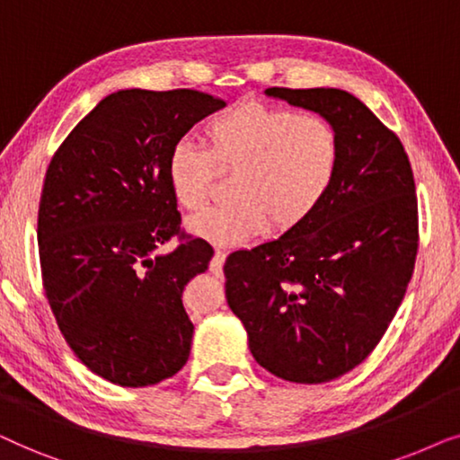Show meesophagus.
<instances>
[{
    "label": "esophagus",
    "instance_id": "obj_1",
    "mask_svg": "<svg viewBox=\"0 0 460 460\" xmlns=\"http://www.w3.org/2000/svg\"><path fill=\"white\" fill-rule=\"evenodd\" d=\"M225 256H226L225 250H217V252H214V259H212V262H210V271H212V273L220 275V271H223Z\"/></svg>",
    "mask_w": 460,
    "mask_h": 460
}]
</instances>
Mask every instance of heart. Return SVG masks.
I'll list each match as a JSON object with an SVG mask.
<instances>
[{
	"label": "heart",
	"instance_id": "heart-1",
	"mask_svg": "<svg viewBox=\"0 0 460 460\" xmlns=\"http://www.w3.org/2000/svg\"><path fill=\"white\" fill-rule=\"evenodd\" d=\"M206 149L172 145L166 179L176 204L199 210L218 174L234 172L231 201L195 214L189 231L220 246L252 240L262 229L288 234L326 198L339 172V134L328 119L243 101L204 126Z\"/></svg>",
	"mask_w": 460,
	"mask_h": 460
}]
</instances>
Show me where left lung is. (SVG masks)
<instances>
[{
  "instance_id": "left-lung-1",
  "label": "left lung",
  "mask_w": 460,
  "mask_h": 460,
  "mask_svg": "<svg viewBox=\"0 0 460 460\" xmlns=\"http://www.w3.org/2000/svg\"><path fill=\"white\" fill-rule=\"evenodd\" d=\"M339 134V172L301 226L225 262L226 303L254 359L290 383L353 370L383 339L412 278L419 206L403 145L359 98L336 88H267Z\"/></svg>"
}]
</instances>
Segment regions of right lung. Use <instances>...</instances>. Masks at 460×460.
Returning <instances> with one entry per match:
<instances>
[{
  "instance_id": "obj_1",
  "label": "right lung",
  "mask_w": 460,
  "mask_h": 460,
  "mask_svg": "<svg viewBox=\"0 0 460 460\" xmlns=\"http://www.w3.org/2000/svg\"><path fill=\"white\" fill-rule=\"evenodd\" d=\"M225 101L198 90L102 98L48 166L38 214L46 298L79 362L121 387L174 376L191 351L182 290L214 250L181 231L166 159ZM180 237L172 253L162 243Z\"/></svg>"
}]
</instances>
